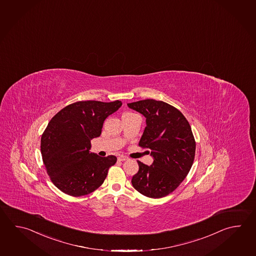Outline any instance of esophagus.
I'll return each instance as SVG.
<instances>
[{
	"instance_id": "1",
	"label": "esophagus",
	"mask_w": 256,
	"mask_h": 256,
	"mask_svg": "<svg viewBox=\"0 0 256 256\" xmlns=\"http://www.w3.org/2000/svg\"><path fill=\"white\" fill-rule=\"evenodd\" d=\"M128 160V156H123V155H121V156L118 158V162H126V160Z\"/></svg>"
}]
</instances>
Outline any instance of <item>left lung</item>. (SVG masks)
<instances>
[{"label": "left lung", "mask_w": 256, "mask_h": 256, "mask_svg": "<svg viewBox=\"0 0 256 256\" xmlns=\"http://www.w3.org/2000/svg\"><path fill=\"white\" fill-rule=\"evenodd\" d=\"M146 118L138 145L150 148V166L138 162L132 185L150 198H162L182 182L192 166L196 144L192 128L182 113L163 101L145 100L128 104ZM150 153V152H148Z\"/></svg>", "instance_id": "obj_1"}]
</instances>
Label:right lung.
<instances>
[{
  "label": "right lung",
  "instance_id": "add662e5",
  "mask_svg": "<svg viewBox=\"0 0 256 256\" xmlns=\"http://www.w3.org/2000/svg\"><path fill=\"white\" fill-rule=\"evenodd\" d=\"M122 102L79 101L52 116L41 138L42 162L52 183L63 192L79 197L104 182L116 156L90 152L91 140L101 135L104 121Z\"/></svg>",
  "mask_w": 256,
  "mask_h": 256
}]
</instances>
